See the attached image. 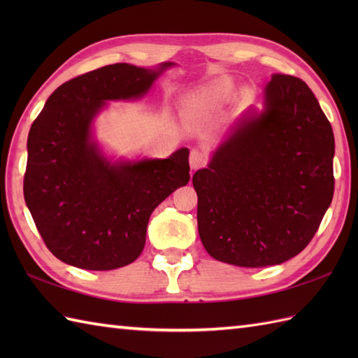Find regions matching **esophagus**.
Returning a JSON list of instances; mask_svg holds the SVG:
<instances>
[{"mask_svg": "<svg viewBox=\"0 0 358 358\" xmlns=\"http://www.w3.org/2000/svg\"><path fill=\"white\" fill-rule=\"evenodd\" d=\"M208 162V155L206 152L195 148L191 150V157H189V164H191L192 169H199V167L204 166Z\"/></svg>", "mask_w": 358, "mask_h": 358, "instance_id": "esophagus-1", "label": "esophagus"}]
</instances>
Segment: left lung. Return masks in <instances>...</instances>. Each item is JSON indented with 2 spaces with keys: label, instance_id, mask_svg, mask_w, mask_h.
I'll return each instance as SVG.
<instances>
[{
  "label": "left lung",
  "instance_id": "left-lung-1",
  "mask_svg": "<svg viewBox=\"0 0 358 358\" xmlns=\"http://www.w3.org/2000/svg\"><path fill=\"white\" fill-rule=\"evenodd\" d=\"M334 132L305 81L273 73L249 110L194 173L204 249L243 268L285 263L318 231L334 195Z\"/></svg>",
  "mask_w": 358,
  "mask_h": 358
}]
</instances>
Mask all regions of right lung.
<instances>
[{
    "instance_id": "1",
    "label": "right lung",
    "mask_w": 358,
    "mask_h": 358,
    "mask_svg": "<svg viewBox=\"0 0 358 358\" xmlns=\"http://www.w3.org/2000/svg\"><path fill=\"white\" fill-rule=\"evenodd\" d=\"M117 63L59 86L27 138L24 200L44 245L59 260L87 271L135 262L152 212L187 185L189 150L166 159L112 164L90 141V124L108 100L144 95L159 73Z\"/></svg>"
}]
</instances>
